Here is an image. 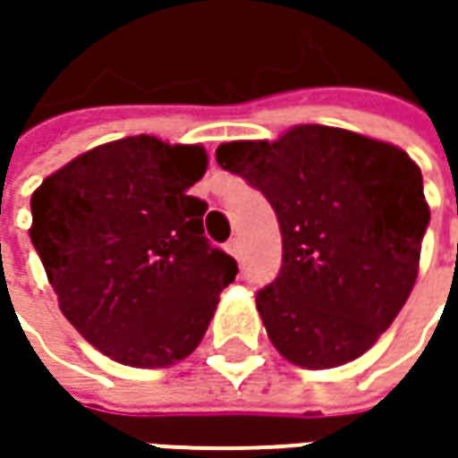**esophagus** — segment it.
Here are the masks:
<instances>
[{
    "instance_id": "1",
    "label": "esophagus",
    "mask_w": 458,
    "mask_h": 458,
    "mask_svg": "<svg viewBox=\"0 0 458 458\" xmlns=\"http://www.w3.org/2000/svg\"><path fill=\"white\" fill-rule=\"evenodd\" d=\"M226 252L232 257H239V252H242V239L239 237H232L229 242H226Z\"/></svg>"
}]
</instances>
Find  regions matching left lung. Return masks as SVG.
<instances>
[{"instance_id":"8db88e82","label":"left lung","mask_w":458,"mask_h":458,"mask_svg":"<svg viewBox=\"0 0 458 458\" xmlns=\"http://www.w3.org/2000/svg\"><path fill=\"white\" fill-rule=\"evenodd\" d=\"M216 163L262 191L280 224L283 267L257 293L275 349L306 369L361 357L418 277L431 219L420 167L390 142L326 124L224 142Z\"/></svg>"}]
</instances>
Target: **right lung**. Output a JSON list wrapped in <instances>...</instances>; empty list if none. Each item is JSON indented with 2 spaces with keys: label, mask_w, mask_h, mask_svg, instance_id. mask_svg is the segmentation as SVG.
<instances>
[{
  "label": "right lung",
  "mask_w": 458,
  "mask_h": 458,
  "mask_svg": "<svg viewBox=\"0 0 458 458\" xmlns=\"http://www.w3.org/2000/svg\"><path fill=\"white\" fill-rule=\"evenodd\" d=\"M206 165L201 145L137 134L73 157L30 199V239L63 316L109 360H185L237 275L203 237L206 203L188 196Z\"/></svg>",
  "instance_id": "obj_1"
}]
</instances>
